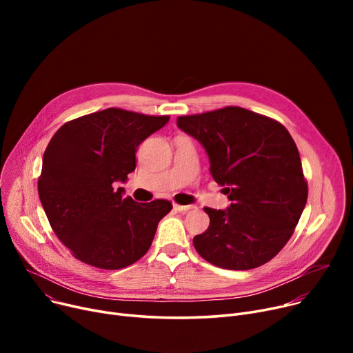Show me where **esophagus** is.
I'll list each match as a JSON object with an SVG mask.
<instances>
[{"label":"esophagus","instance_id":"34e87169","mask_svg":"<svg viewBox=\"0 0 353 353\" xmlns=\"http://www.w3.org/2000/svg\"><path fill=\"white\" fill-rule=\"evenodd\" d=\"M173 209L176 210V212H188V210H190V209H193L192 206H183V205H177V203H174L173 205Z\"/></svg>","mask_w":353,"mask_h":353}]
</instances>
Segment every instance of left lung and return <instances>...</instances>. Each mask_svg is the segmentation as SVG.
I'll return each mask as SVG.
<instances>
[{"label":"left lung","instance_id":"left-lung-1","mask_svg":"<svg viewBox=\"0 0 353 353\" xmlns=\"http://www.w3.org/2000/svg\"><path fill=\"white\" fill-rule=\"evenodd\" d=\"M177 125L206 148L210 173L232 201L226 210L205 208L208 230L194 236L209 263L249 270L279 253L307 200V181L285 125L242 107L181 116Z\"/></svg>","mask_w":353,"mask_h":353}]
</instances>
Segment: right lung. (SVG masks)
Listing matches in <instances>:
<instances>
[{"instance_id":"right-lung-1","label":"right lung","mask_w":353,"mask_h":353,"mask_svg":"<svg viewBox=\"0 0 353 353\" xmlns=\"http://www.w3.org/2000/svg\"><path fill=\"white\" fill-rule=\"evenodd\" d=\"M169 120L105 108L67 121L50 140L39 196L51 229L79 261L116 270L150 249L172 203H137L113 184L134 172L137 147Z\"/></svg>"}]
</instances>
